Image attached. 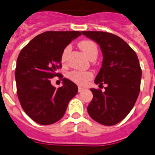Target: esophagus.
<instances>
[{
    "instance_id": "34e87169",
    "label": "esophagus",
    "mask_w": 155,
    "mask_h": 155,
    "mask_svg": "<svg viewBox=\"0 0 155 155\" xmlns=\"http://www.w3.org/2000/svg\"><path fill=\"white\" fill-rule=\"evenodd\" d=\"M83 90H84V88H83L82 87H78V91H79V92H82Z\"/></svg>"
}]
</instances>
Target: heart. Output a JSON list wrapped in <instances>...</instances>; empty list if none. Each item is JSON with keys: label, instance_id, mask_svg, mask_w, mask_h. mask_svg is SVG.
I'll return each mask as SVG.
<instances>
[{"label": "heart", "instance_id": "b5f03b06", "mask_svg": "<svg viewBox=\"0 0 155 155\" xmlns=\"http://www.w3.org/2000/svg\"><path fill=\"white\" fill-rule=\"evenodd\" d=\"M79 47L85 54V55L89 58L92 54H97V47L94 42L91 40H83L79 43ZM70 50V47L68 46L63 50V53L61 54V61L62 63H64L66 59L67 54ZM68 77L73 82L76 83L77 84L84 85L92 78V73L90 71H73L68 74Z\"/></svg>", "mask_w": 155, "mask_h": 155}]
</instances>
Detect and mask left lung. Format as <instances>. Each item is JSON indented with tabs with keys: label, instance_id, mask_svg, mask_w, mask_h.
<instances>
[{
	"label": "left lung",
	"instance_id": "left-lung-1",
	"mask_svg": "<svg viewBox=\"0 0 155 155\" xmlns=\"http://www.w3.org/2000/svg\"><path fill=\"white\" fill-rule=\"evenodd\" d=\"M97 42L103 54L95 84H107L104 92L91 88L93 98L87 113L104 125L117 124L129 114L139 95L142 69L135 51L117 35L103 31H82Z\"/></svg>",
	"mask_w": 155,
	"mask_h": 155
}]
</instances>
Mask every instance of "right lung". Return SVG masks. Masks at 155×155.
Listing matches in <instances>:
<instances>
[{"label": "right lung", "mask_w": 155, "mask_h": 155, "mask_svg": "<svg viewBox=\"0 0 155 155\" xmlns=\"http://www.w3.org/2000/svg\"><path fill=\"white\" fill-rule=\"evenodd\" d=\"M80 31H47L33 38L17 59V93L25 113L35 122L47 125L63 117L68 103L78 92L77 85L63 78L56 88L51 80L60 76L61 54ZM59 78H63V75Z\"/></svg>", "instance_id": "right-lung-1"}]
</instances>
